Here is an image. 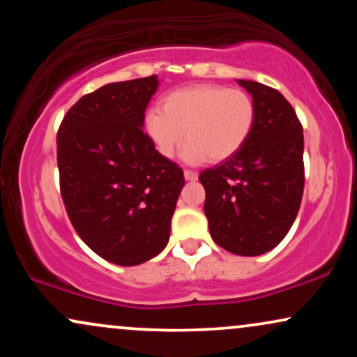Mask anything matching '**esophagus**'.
Instances as JSON below:
<instances>
[{"label": "esophagus", "instance_id": "esophagus-1", "mask_svg": "<svg viewBox=\"0 0 357 357\" xmlns=\"http://www.w3.org/2000/svg\"><path fill=\"white\" fill-rule=\"evenodd\" d=\"M184 179H186V181H196V179H198V173L191 169H184Z\"/></svg>", "mask_w": 357, "mask_h": 357}]
</instances>
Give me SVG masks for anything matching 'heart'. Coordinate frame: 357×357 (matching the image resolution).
Returning a JSON list of instances; mask_svg holds the SVG:
<instances>
[{
    "label": "heart",
    "instance_id": "obj_1",
    "mask_svg": "<svg viewBox=\"0 0 357 357\" xmlns=\"http://www.w3.org/2000/svg\"><path fill=\"white\" fill-rule=\"evenodd\" d=\"M255 119V102L245 90L192 85L171 92L162 100V110L147 112L146 132L165 158L178 153L186 132L184 161L221 162L245 146Z\"/></svg>",
    "mask_w": 357,
    "mask_h": 357
}]
</instances>
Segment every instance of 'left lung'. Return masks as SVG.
<instances>
[{"label":"left lung","instance_id":"1","mask_svg":"<svg viewBox=\"0 0 357 357\" xmlns=\"http://www.w3.org/2000/svg\"><path fill=\"white\" fill-rule=\"evenodd\" d=\"M238 84L255 102L245 146L199 174L211 238L235 255L257 257L289 233L304 192V134L280 92L252 80Z\"/></svg>","mask_w":357,"mask_h":357}]
</instances>
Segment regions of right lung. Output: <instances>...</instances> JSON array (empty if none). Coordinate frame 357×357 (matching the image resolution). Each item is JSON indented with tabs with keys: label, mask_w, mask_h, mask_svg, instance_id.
Returning <instances> with one entry per match:
<instances>
[{
	"label": "right lung",
	"mask_w": 357,
	"mask_h": 357,
	"mask_svg": "<svg viewBox=\"0 0 357 357\" xmlns=\"http://www.w3.org/2000/svg\"><path fill=\"white\" fill-rule=\"evenodd\" d=\"M158 87L155 75L104 85L70 107L56 134L68 218L90 250L122 267L165 250L184 186L181 167L142 130Z\"/></svg>",
	"instance_id": "1"
}]
</instances>
